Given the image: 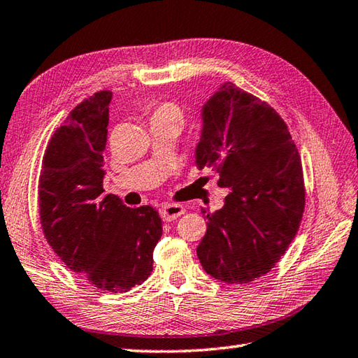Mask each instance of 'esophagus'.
Here are the masks:
<instances>
[{
  "label": "esophagus",
  "mask_w": 358,
  "mask_h": 358,
  "mask_svg": "<svg viewBox=\"0 0 358 358\" xmlns=\"http://www.w3.org/2000/svg\"><path fill=\"white\" fill-rule=\"evenodd\" d=\"M159 214L163 217V220L172 222L177 219V217L185 214V206L178 205V203H166V205L159 208Z\"/></svg>",
  "instance_id": "esophagus-1"
}]
</instances>
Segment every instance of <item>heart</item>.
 <instances>
[{
  "mask_svg": "<svg viewBox=\"0 0 358 358\" xmlns=\"http://www.w3.org/2000/svg\"><path fill=\"white\" fill-rule=\"evenodd\" d=\"M153 116H166V117H173L177 119L178 122L183 121V111L178 107L177 103H171V102H166V103H161L159 107L155 110V113Z\"/></svg>",
  "mask_w": 358,
  "mask_h": 358,
  "instance_id": "b5f03b06",
  "label": "heart"
}]
</instances>
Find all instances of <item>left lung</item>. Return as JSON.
Wrapping results in <instances>:
<instances>
[{"mask_svg": "<svg viewBox=\"0 0 358 358\" xmlns=\"http://www.w3.org/2000/svg\"><path fill=\"white\" fill-rule=\"evenodd\" d=\"M195 163L211 167L229 191L222 209L203 211L201 267L228 284L267 275L295 239L304 213L303 166L287 124L267 102L222 83L201 108Z\"/></svg>", "mask_w": 358, "mask_h": 358, "instance_id": "obj_1", "label": "left lung"}]
</instances>
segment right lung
<instances>
[{
    "instance_id": "1",
    "label": "right lung",
    "mask_w": 358,
    "mask_h": 358,
    "mask_svg": "<svg viewBox=\"0 0 358 358\" xmlns=\"http://www.w3.org/2000/svg\"><path fill=\"white\" fill-rule=\"evenodd\" d=\"M110 102L111 91L94 93L55 130L38 206L43 234L63 264L97 289L122 293L149 278L163 225L152 206L129 208L117 195H102Z\"/></svg>"
}]
</instances>
